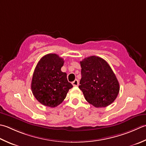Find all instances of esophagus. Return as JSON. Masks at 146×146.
Masks as SVG:
<instances>
[{
  "label": "esophagus",
  "instance_id": "obj_1",
  "mask_svg": "<svg viewBox=\"0 0 146 146\" xmlns=\"http://www.w3.org/2000/svg\"><path fill=\"white\" fill-rule=\"evenodd\" d=\"M72 84H73V86H78V81L77 80H75V81H73L72 82Z\"/></svg>",
  "mask_w": 146,
  "mask_h": 146
}]
</instances>
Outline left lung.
<instances>
[{
	"mask_svg": "<svg viewBox=\"0 0 146 146\" xmlns=\"http://www.w3.org/2000/svg\"><path fill=\"white\" fill-rule=\"evenodd\" d=\"M80 89L86 101L96 108H104L115 101L119 91V82L109 64L92 56L80 61Z\"/></svg>",
	"mask_w": 146,
	"mask_h": 146,
	"instance_id": "left-lung-1",
	"label": "left lung"
}]
</instances>
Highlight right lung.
I'll list each match as a JSON object with an SVG mask.
<instances>
[{"label": "right lung", "mask_w": 146, "mask_h": 146, "mask_svg": "<svg viewBox=\"0 0 146 146\" xmlns=\"http://www.w3.org/2000/svg\"><path fill=\"white\" fill-rule=\"evenodd\" d=\"M64 59L56 54H48L38 61L33 74L31 88L37 101L45 106H58L73 87L67 74L62 72Z\"/></svg>", "instance_id": "obj_1"}]
</instances>
